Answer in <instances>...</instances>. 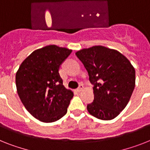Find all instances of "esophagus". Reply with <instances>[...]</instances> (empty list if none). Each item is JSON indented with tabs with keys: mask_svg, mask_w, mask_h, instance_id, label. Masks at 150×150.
I'll use <instances>...</instances> for the list:
<instances>
[{
	"mask_svg": "<svg viewBox=\"0 0 150 150\" xmlns=\"http://www.w3.org/2000/svg\"><path fill=\"white\" fill-rule=\"evenodd\" d=\"M83 89V86L82 84H80V86H79V87H78V88L76 89V90H77L78 92H80V91H81V90H82Z\"/></svg>",
	"mask_w": 150,
	"mask_h": 150,
	"instance_id": "34e87169",
	"label": "esophagus"
}]
</instances>
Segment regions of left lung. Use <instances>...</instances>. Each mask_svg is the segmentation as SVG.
Wrapping results in <instances>:
<instances>
[{"label": "left lung", "instance_id": "left-lung-1", "mask_svg": "<svg viewBox=\"0 0 150 150\" xmlns=\"http://www.w3.org/2000/svg\"><path fill=\"white\" fill-rule=\"evenodd\" d=\"M76 55L93 84V102L87 105L90 114L103 120L117 117L126 107L136 81L135 69L124 55L103 46L82 49Z\"/></svg>", "mask_w": 150, "mask_h": 150}]
</instances>
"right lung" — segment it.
<instances>
[{"label": "right lung", "instance_id": "right-lung-1", "mask_svg": "<svg viewBox=\"0 0 150 150\" xmlns=\"http://www.w3.org/2000/svg\"><path fill=\"white\" fill-rule=\"evenodd\" d=\"M71 52L56 45L46 46L30 54L16 74L22 103L41 122H55L67 112L74 93L63 85L59 69Z\"/></svg>", "mask_w": 150, "mask_h": 150}]
</instances>
